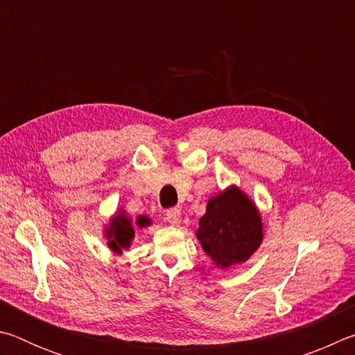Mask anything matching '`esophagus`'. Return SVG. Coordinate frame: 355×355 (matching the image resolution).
<instances>
[{
    "label": "esophagus",
    "instance_id": "1",
    "mask_svg": "<svg viewBox=\"0 0 355 355\" xmlns=\"http://www.w3.org/2000/svg\"><path fill=\"white\" fill-rule=\"evenodd\" d=\"M180 218H182V211H180L178 208H171V209H167V211H166V220L172 225L178 224Z\"/></svg>",
    "mask_w": 355,
    "mask_h": 355
}]
</instances>
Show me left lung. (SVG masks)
<instances>
[{"instance_id": "1", "label": "left lung", "mask_w": 355, "mask_h": 355, "mask_svg": "<svg viewBox=\"0 0 355 355\" xmlns=\"http://www.w3.org/2000/svg\"><path fill=\"white\" fill-rule=\"evenodd\" d=\"M203 250L219 268L243 263L260 248L263 224L254 203L236 186L208 200L196 232Z\"/></svg>"}]
</instances>
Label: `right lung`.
Here are the masks:
<instances>
[{
    "label": "right lung",
    "mask_w": 355,
    "mask_h": 355,
    "mask_svg": "<svg viewBox=\"0 0 355 355\" xmlns=\"http://www.w3.org/2000/svg\"><path fill=\"white\" fill-rule=\"evenodd\" d=\"M136 225L137 227L150 225V219L147 216H139V218L136 219ZM133 236H135V228H133V224H131V219L127 218V214L119 213L117 216H114L110 227L106 228L107 245H110L114 252L120 254L122 249L130 248Z\"/></svg>",
    "instance_id": "obj_1"
}]
</instances>
